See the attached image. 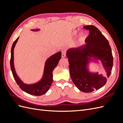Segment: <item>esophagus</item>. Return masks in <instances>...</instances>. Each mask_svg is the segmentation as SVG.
I'll use <instances>...</instances> for the list:
<instances>
[{
    "label": "esophagus",
    "mask_w": 123,
    "mask_h": 123,
    "mask_svg": "<svg viewBox=\"0 0 123 123\" xmlns=\"http://www.w3.org/2000/svg\"><path fill=\"white\" fill-rule=\"evenodd\" d=\"M65 56H66V52L64 51H62V57L64 58Z\"/></svg>",
    "instance_id": "34e87169"
}]
</instances>
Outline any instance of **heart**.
I'll return each instance as SVG.
<instances>
[{"label": "heart", "mask_w": 123, "mask_h": 123, "mask_svg": "<svg viewBox=\"0 0 123 123\" xmlns=\"http://www.w3.org/2000/svg\"><path fill=\"white\" fill-rule=\"evenodd\" d=\"M74 35H75L76 34V31H74L73 32V34ZM85 38V34H84L83 33H81L79 35V40L80 41H81L83 40L84 39V38Z\"/></svg>", "instance_id": "1"}]
</instances>
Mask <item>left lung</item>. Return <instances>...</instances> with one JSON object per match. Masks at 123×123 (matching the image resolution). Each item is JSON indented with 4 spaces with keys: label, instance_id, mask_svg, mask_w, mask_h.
<instances>
[{
    "label": "left lung",
    "instance_id": "1",
    "mask_svg": "<svg viewBox=\"0 0 123 123\" xmlns=\"http://www.w3.org/2000/svg\"><path fill=\"white\" fill-rule=\"evenodd\" d=\"M89 31L85 39L86 43L77 48L69 49L67 52L71 78L76 87L81 91L89 93L102 88L107 81L102 74L91 73L87 69L89 57L101 61L109 77L113 66V56L108 41L94 25L84 26Z\"/></svg>",
    "mask_w": 123,
    "mask_h": 123
}]
</instances>
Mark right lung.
Here are the masks:
<instances>
[{
  "mask_svg": "<svg viewBox=\"0 0 123 123\" xmlns=\"http://www.w3.org/2000/svg\"><path fill=\"white\" fill-rule=\"evenodd\" d=\"M35 31L34 30H33ZM38 30H36L38 31ZM19 38V37L14 41L12 48H11V55L10 59V66L11 71L12 72L13 77L16 83L19 85L20 88L27 93L32 95L39 96L42 95L49 90L53 81V71L57 65L59 61L61 58V52L54 54L47 59L44 66V73L42 80L39 82L33 85H27L24 84L19 78L18 77L15 70L14 66V49L15 46Z\"/></svg>",
  "mask_w": 123,
  "mask_h": 123,
  "instance_id": "right-lung-1",
  "label": "right lung"
}]
</instances>
